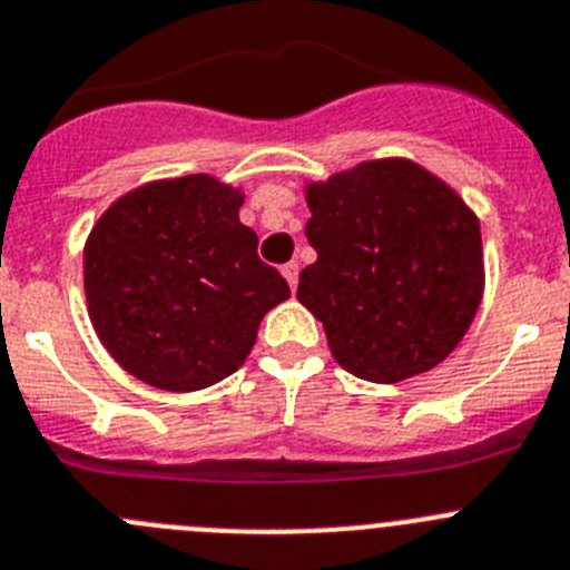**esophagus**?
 Listing matches in <instances>:
<instances>
[{
	"label": "esophagus",
	"instance_id": "esophagus-1",
	"mask_svg": "<svg viewBox=\"0 0 570 570\" xmlns=\"http://www.w3.org/2000/svg\"><path fill=\"white\" fill-rule=\"evenodd\" d=\"M281 273H284L286 284H289L292 289H297V273H301V267H297V261H289V264H284V267H281Z\"/></svg>",
	"mask_w": 570,
	"mask_h": 570
}]
</instances>
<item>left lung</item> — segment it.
I'll return each instance as SVG.
<instances>
[{"mask_svg": "<svg viewBox=\"0 0 570 570\" xmlns=\"http://www.w3.org/2000/svg\"><path fill=\"white\" fill-rule=\"evenodd\" d=\"M317 261L297 301L360 380L402 382L461 343L483 295L481 225L411 159H374L306 188Z\"/></svg>", "mask_w": 570, "mask_h": 570, "instance_id": "1", "label": "left lung"}]
</instances>
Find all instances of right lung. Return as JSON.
Here are the masks:
<instances>
[{"mask_svg": "<svg viewBox=\"0 0 570 570\" xmlns=\"http://www.w3.org/2000/svg\"><path fill=\"white\" fill-rule=\"evenodd\" d=\"M242 190L207 174L120 196L83 249V289L100 343L163 391H202L247 360L261 317L289 297L238 222Z\"/></svg>", "mask_w": 570, "mask_h": 570, "instance_id": "1", "label": "right lung"}]
</instances>
